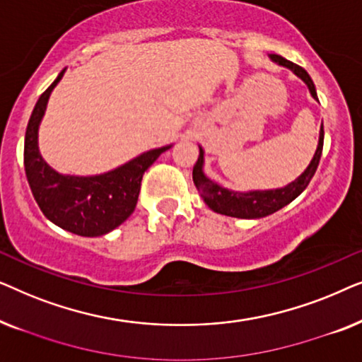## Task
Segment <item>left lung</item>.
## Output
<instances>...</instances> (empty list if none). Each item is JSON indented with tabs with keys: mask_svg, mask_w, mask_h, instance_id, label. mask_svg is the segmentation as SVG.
<instances>
[{
	"mask_svg": "<svg viewBox=\"0 0 362 362\" xmlns=\"http://www.w3.org/2000/svg\"><path fill=\"white\" fill-rule=\"evenodd\" d=\"M270 59L279 64V66L290 69L296 77H300L301 81L308 86L311 97H313L315 100H318L315 83L303 67L296 66V64L286 61L285 57L276 56V54H272ZM323 140L325 132L323 125H321L318 146H316L313 160L310 161L308 168H306L295 181H291L290 185H286L285 187H276V189L265 191L257 189L247 192L230 191L227 189V187H222L221 185H217V182L209 180V177L204 175V170H202V168H204V150H202L201 146L199 158H197L196 165L192 168V181H194L197 191H199V194L202 199H204L206 204L209 206L212 211L217 212V214L239 217V219H260V217L274 214V212L281 209V207L290 204L291 201L296 199V197L306 189L311 177L315 176L316 168L320 165L321 151H323Z\"/></svg>",
	"mask_w": 362,
	"mask_h": 362,
	"instance_id": "left-lung-1",
	"label": "left lung"
}]
</instances>
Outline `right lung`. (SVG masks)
Wrapping results in <instances>:
<instances>
[{
    "mask_svg": "<svg viewBox=\"0 0 362 362\" xmlns=\"http://www.w3.org/2000/svg\"><path fill=\"white\" fill-rule=\"evenodd\" d=\"M66 69L39 97L24 136V170L42 214L64 230L82 237L105 235L135 211L145 171L171 145L141 153L125 165L95 176L61 175L44 161L37 132L54 87Z\"/></svg>",
    "mask_w": 362,
    "mask_h": 362,
    "instance_id": "right-lung-1",
    "label": "right lung"
}]
</instances>
